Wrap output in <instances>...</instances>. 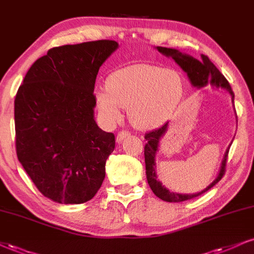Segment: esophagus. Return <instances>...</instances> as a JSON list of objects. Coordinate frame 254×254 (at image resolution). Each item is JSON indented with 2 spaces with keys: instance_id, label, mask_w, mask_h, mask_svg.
<instances>
[{
  "instance_id": "1",
  "label": "esophagus",
  "mask_w": 254,
  "mask_h": 254,
  "mask_svg": "<svg viewBox=\"0 0 254 254\" xmlns=\"http://www.w3.org/2000/svg\"><path fill=\"white\" fill-rule=\"evenodd\" d=\"M127 136H129V133L126 132V130H121V132H119L118 135H117V142L120 143L122 140L126 139Z\"/></svg>"
}]
</instances>
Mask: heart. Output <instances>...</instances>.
Masks as SVG:
<instances>
[{"instance_id":"obj_1","label":"heart","mask_w":254,"mask_h":254,"mask_svg":"<svg viewBox=\"0 0 254 254\" xmlns=\"http://www.w3.org/2000/svg\"><path fill=\"white\" fill-rule=\"evenodd\" d=\"M184 94V81L174 69L154 64H132L112 73L107 88L94 92L96 107L108 122L121 118L127 108L137 129L158 127L171 117Z\"/></svg>"}]
</instances>
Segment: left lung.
<instances>
[{"label":"left lung","instance_id":"left-lung-1","mask_svg":"<svg viewBox=\"0 0 254 254\" xmlns=\"http://www.w3.org/2000/svg\"><path fill=\"white\" fill-rule=\"evenodd\" d=\"M158 52H160L162 55L167 56V58H172L175 61V64L180 65V68L189 76V80L190 81L193 87L196 88H203L207 84H211L213 88H221L227 90L230 93L231 99H232V103H234V93L232 88H231L228 81L225 79L223 74L219 71V69L215 65L212 64L211 60L206 55H201V60H196L193 56L189 54H184L177 49L173 48H166V47H156ZM168 122L162 125L161 127L156 128V129L148 132L145 135V139L147 140V143L145 145V164H146V175L147 181H148L149 187L153 190L158 198L167 202H180L185 201V200H190L195 196L200 195V194L205 193L206 190L214 186L218 181L221 180L223 175L225 173V166H226L228 151H230V146L225 152L223 161H221L220 170H219L218 177L213 180V183L208 185L205 190L201 192L193 193V194H181L177 192H172V190H167L162 185L160 180L158 179L156 175V165H155V155L156 152L159 151V145H160L161 137L165 135L166 130H167ZM232 143V142H231Z\"/></svg>","mask_w":254,"mask_h":254}]
</instances>
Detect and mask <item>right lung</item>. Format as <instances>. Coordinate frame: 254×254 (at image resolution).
<instances>
[{"mask_svg": "<svg viewBox=\"0 0 254 254\" xmlns=\"http://www.w3.org/2000/svg\"><path fill=\"white\" fill-rule=\"evenodd\" d=\"M118 42L99 40L49 49L27 71L15 98L17 159L37 190L59 203L95 195L115 148L94 119V84Z\"/></svg>", "mask_w": 254, "mask_h": 254, "instance_id": "add662e5", "label": "right lung"}]
</instances>
